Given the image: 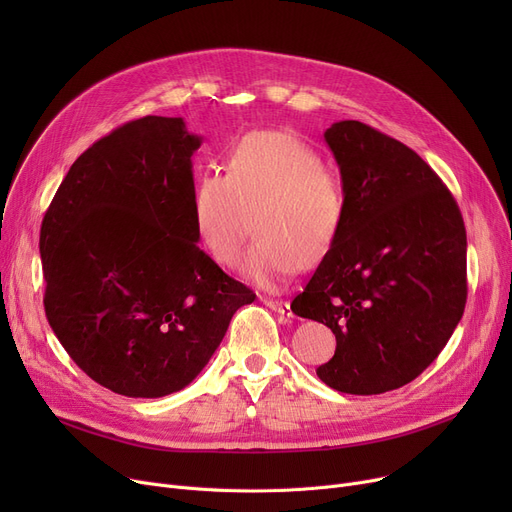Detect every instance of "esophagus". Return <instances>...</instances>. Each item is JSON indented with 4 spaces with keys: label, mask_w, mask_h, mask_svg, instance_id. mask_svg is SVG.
I'll return each mask as SVG.
<instances>
[{
    "label": "esophagus",
    "mask_w": 512,
    "mask_h": 512,
    "mask_svg": "<svg viewBox=\"0 0 512 512\" xmlns=\"http://www.w3.org/2000/svg\"><path fill=\"white\" fill-rule=\"evenodd\" d=\"M267 307L270 309H274V311H278V313H282V315H292V311H290V303H286V301H278V299H261Z\"/></svg>",
    "instance_id": "34e87169"
}]
</instances>
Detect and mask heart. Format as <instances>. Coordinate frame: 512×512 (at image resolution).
Masks as SVG:
<instances>
[{"instance_id":"obj_1","label":"heart","mask_w":512,"mask_h":512,"mask_svg":"<svg viewBox=\"0 0 512 512\" xmlns=\"http://www.w3.org/2000/svg\"><path fill=\"white\" fill-rule=\"evenodd\" d=\"M348 215L342 178L290 132L261 130L240 139L224 172L203 174L193 191V222L205 253L224 267L245 259V274L280 288L303 261L315 265L338 242Z\"/></svg>"}]
</instances>
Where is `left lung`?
<instances>
[{"instance_id":"8db88e82","label":"left lung","mask_w":512,"mask_h":512,"mask_svg":"<svg viewBox=\"0 0 512 512\" xmlns=\"http://www.w3.org/2000/svg\"><path fill=\"white\" fill-rule=\"evenodd\" d=\"M348 197L342 234L290 309L326 324L334 357L319 380L382 394L434 363L467 303V232L440 176L359 120L326 130Z\"/></svg>"}]
</instances>
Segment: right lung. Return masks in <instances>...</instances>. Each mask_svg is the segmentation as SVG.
<instances>
[{
    "instance_id": "1",
    "label": "right lung",
    "mask_w": 512,
    "mask_h": 512,
    "mask_svg": "<svg viewBox=\"0 0 512 512\" xmlns=\"http://www.w3.org/2000/svg\"><path fill=\"white\" fill-rule=\"evenodd\" d=\"M182 118L126 122L80 155L41 224L45 315L70 359L116 394L191 384L255 292L197 247Z\"/></svg>"
}]
</instances>
